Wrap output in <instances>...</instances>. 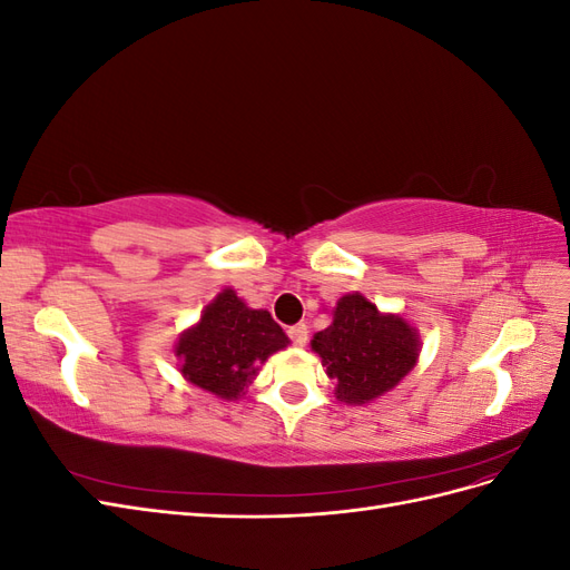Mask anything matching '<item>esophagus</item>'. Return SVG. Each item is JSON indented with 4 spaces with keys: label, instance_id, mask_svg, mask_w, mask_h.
<instances>
[{
    "label": "esophagus",
    "instance_id": "1",
    "mask_svg": "<svg viewBox=\"0 0 570 570\" xmlns=\"http://www.w3.org/2000/svg\"><path fill=\"white\" fill-rule=\"evenodd\" d=\"M287 335H289V340H292V342L297 344V347H304L306 340H308V331H306V325H304V323L289 325V327H287Z\"/></svg>",
    "mask_w": 570,
    "mask_h": 570
}]
</instances>
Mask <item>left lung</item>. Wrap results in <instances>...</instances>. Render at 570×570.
Listing matches in <instances>:
<instances>
[{"label":"left lung","instance_id":"8db88e82","mask_svg":"<svg viewBox=\"0 0 570 570\" xmlns=\"http://www.w3.org/2000/svg\"><path fill=\"white\" fill-rule=\"evenodd\" d=\"M312 350L335 381L337 400L364 406L392 392L419 364L421 335L402 314L381 312L361 292H347L333 308V323L314 335Z\"/></svg>","mask_w":570,"mask_h":570}]
</instances>
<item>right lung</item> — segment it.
<instances>
[{"instance_id":"1","label":"right lung","mask_w":570,"mask_h":570,"mask_svg":"<svg viewBox=\"0 0 570 570\" xmlns=\"http://www.w3.org/2000/svg\"><path fill=\"white\" fill-rule=\"evenodd\" d=\"M287 344L289 337L266 308H252L233 287H223L204 306L199 321L180 333L174 354L187 383L216 400L235 402L266 358Z\"/></svg>"}]
</instances>
